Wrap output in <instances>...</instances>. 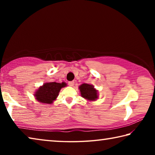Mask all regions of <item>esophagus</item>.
Listing matches in <instances>:
<instances>
[{"mask_svg": "<svg viewBox=\"0 0 155 155\" xmlns=\"http://www.w3.org/2000/svg\"><path fill=\"white\" fill-rule=\"evenodd\" d=\"M68 85H69L70 86H71V87H72V86H74V81H70V82L68 83Z\"/></svg>", "mask_w": 155, "mask_h": 155, "instance_id": "obj_1", "label": "esophagus"}]
</instances>
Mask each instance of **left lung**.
<instances>
[{"instance_id":"obj_1","label":"left lung","mask_w":155,"mask_h":155,"mask_svg":"<svg viewBox=\"0 0 155 155\" xmlns=\"http://www.w3.org/2000/svg\"><path fill=\"white\" fill-rule=\"evenodd\" d=\"M79 90L81 96L84 98L90 100V101H95L98 98L97 91L94 88V86L90 84L83 83L80 85Z\"/></svg>"}]
</instances>
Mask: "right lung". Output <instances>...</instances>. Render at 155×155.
Returning <instances> with one entry per match:
<instances>
[{
  "label": "right lung",
  "mask_w": 155,
  "mask_h": 155,
  "mask_svg": "<svg viewBox=\"0 0 155 155\" xmlns=\"http://www.w3.org/2000/svg\"><path fill=\"white\" fill-rule=\"evenodd\" d=\"M66 86L65 83H46L36 91L35 96L39 102L46 104H51L58 96L61 87Z\"/></svg>",
  "instance_id": "1"
}]
</instances>
